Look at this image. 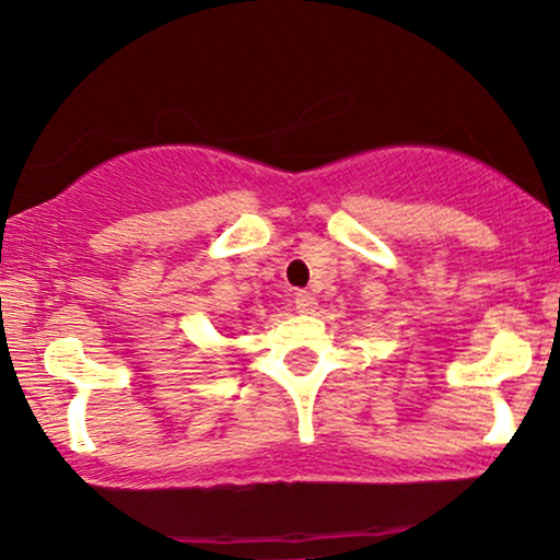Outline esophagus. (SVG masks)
<instances>
[{
    "mask_svg": "<svg viewBox=\"0 0 560 560\" xmlns=\"http://www.w3.org/2000/svg\"><path fill=\"white\" fill-rule=\"evenodd\" d=\"M295 312H301V314H312L314 308H316V299L308 291H299L295 293Z\"/></svg>",
    "mask_w": 560,
    "mask_h": 560,
    "instance_id": "1",
    "label": "esophagus"
}]
</instances>
